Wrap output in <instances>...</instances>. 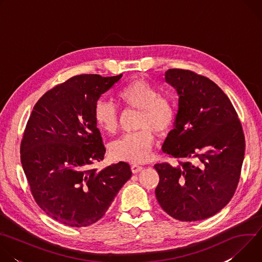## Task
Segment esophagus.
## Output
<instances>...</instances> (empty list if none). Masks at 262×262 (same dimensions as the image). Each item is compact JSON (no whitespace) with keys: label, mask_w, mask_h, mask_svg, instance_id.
Returning <instances> with one entry per match:
<instances>
[{"label":"esophagus","mask_w":262,"mask_h":262,"mask_svg":"<svg viewBox=\"0 0 262 262\" xmlns=\"http://www.w3.org/2000/svg\"><path fill=\"white\" fill-rule=\"evenodd\" d=\"M130 169H132V172H133V173H138V172H140V171L143 169V167H142V166H139V165H137V164H134V165L130 166Z\"/></svg>","instance_id":"esophagus-1"}]
</instances>
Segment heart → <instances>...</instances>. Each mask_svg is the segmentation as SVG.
<instances>
[{
  "instance_id": "obj_1",
  "label": "heart",
  "mask_w": 262,
  "mask_h": 262,
  "mask_svg": "<svg viewBox=\"0 0 262 262\" xmlns=\"http://www.w3.org/2000/svg\"><path fill=\"white\" fill-rule=\"evenodd\" d=\"M120 103L139 111L137 127L139 132L126 134L111 145V155L118 161L143 163L151 156L156 137L166 136L174 125L176 107L150 83L135 79L117 94ZM94 120L97 126L108 134L118 128V112L113 103L100 100L94 107Z\"/></svg>"
}]
</instances>
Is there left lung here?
Segmentation results:
<instances>
[{"mask_svg": "<svg viewBox=\"0 0 262 262\" xmlns=\"http://www.w3.org/2000/svg\"><path fill=\"white\" fill-rule=\"evenodd\" d=\"M165 80L178 93L175 127L163 151L177 160L155 166L162 208L181 222L207 219L232 199L241 178L245 135L228 96L208 78L173 68Z\"/></svg>", "mask_w": 262, "mask_h": 262, "instance_id": "8db88e82", "label": "left lung"}]
</instances>
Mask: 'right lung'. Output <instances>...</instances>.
I'll return each mask as SVG.
<instances>
[{"label":"right lung","instance_id":"add662e5","mask_svg":"<svg viewBox=\"0 0 262 262\" xmlns=\"http://www.w3.org/2000/svg\"><path fill=\"white\" fill-rule=\"evenodd\" d=\"M121 77L74 76L46 92L27 122L20 162L31 194L47 214L67 226L100 220L132 176L124 162L101 171L90 168L105 152L94 107Z\"/></svg>","mask_w":262,"mask_h":262}]
</instances>
